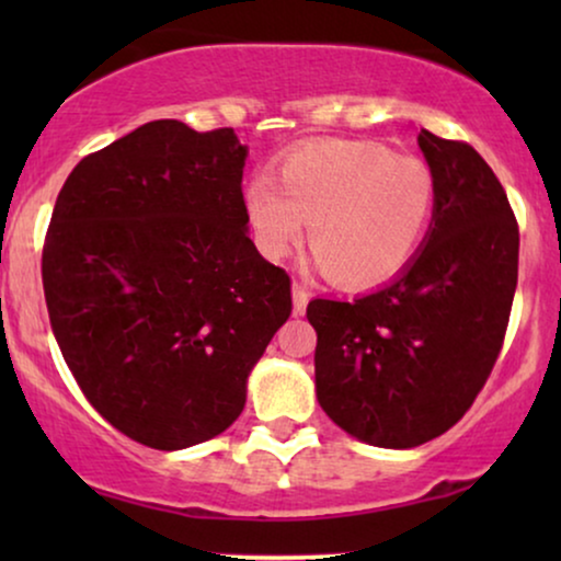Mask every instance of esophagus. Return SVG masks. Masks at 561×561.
<instances>
[{
  "instance_id": "obj_1",
  "label": "esophagus",
  "mask_w": 561,
  "mask_h": 561,
  "mask_svg": "<svg viewBox=\"0 0 561 561\" xmlns=\"http://www.w3.org/2000/svg\"><path fill=\"white\" fill-rule=\"evenodd\" d=\"M306 306H309V290H306L301 283H294V313H301L306 311Z\"/></svg>"
}]
</instances>
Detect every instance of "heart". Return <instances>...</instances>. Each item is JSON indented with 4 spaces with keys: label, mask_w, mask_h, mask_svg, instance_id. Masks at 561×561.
Masks as SVG:
<instances>
[{
    "label": "heart",
    "mask_w": 561,
    "mask_h": 561,
    "mask_svg": "<svg viewBox=\"0 0 561 561\" xmlns=\"http://www.w3.org/2000/svg\"><path fill=\"white\" fill-rule=\"evenodd\" d=\"M244 191L260 252L283 260L304 240L327 278L370 288L403 271L424 242L434 214V175L419 158H396L370 142H313L278 173Z\"/></svg>",
    "instance_id": "obj_1"
}]
</instances>
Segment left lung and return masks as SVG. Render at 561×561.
<instances>
[{"mask_svg": "<svg viewBox=\"0 0 561 561\" xmlns=\"http://www.w3.org/2000/svg\"><path fill=\"white\" fill-rule=\"evenodd\" d=\"M419 148L436 191L424 248L373 294L306 309L319 405L386 449L419 447L465 416L501 355L518 283V221L493 168L428 129Z\"/></svg>", "mask_w": 561, "mask_h": 561, "instance_id": "8db88e82", "label": "left lung"}]
</instances>
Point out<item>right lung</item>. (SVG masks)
Listing matches in <instances>:
<instances>
[{"label":"right lung","mask_w":561,"mask_h":561,"mask_svg":"<svg viewBox=\"0 0 561 561\" xmlns=\"http://www.w3.org/2000/svg\"><path fill=\"white\" fill-rule=\"evenodd\" d=\"M232 127H137L73 168L43 244L50 327L87 401L129 439L186 449L234 424L290 317L248 234Z\"/></svg>","instance_id":"1"}]
</instances>
